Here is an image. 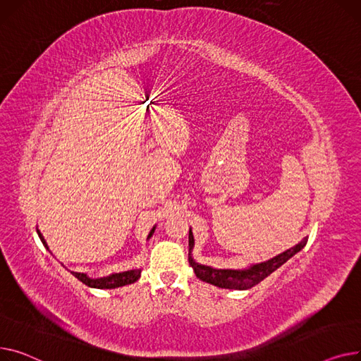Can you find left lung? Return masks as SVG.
Segmentation results:
<instances>
[{"mask_svg": "<svg viewBox=\"0 0 361 361\" xmlns=\"http://www.w3.org/2000/svg\"><path fill=\"white\" fill-rule=\"evenodd\" d=\"M305 245H306V240L287 249L286 252L280 253V255H277L267 262L252 265L247 269H214L211 267L200 265L192 259V257H190V252H189V264L192 265L197 277L205 283H209V284L221 287V288L247 290V288H252L253 286H257L258 283H261L264 279L268 277L271 272L280 268L293 255H295L299 250H302L305 247ZM192 246H194V236L189 230V250L192 249Z\"/></svg>", "mask_w": 361, "mask_h": 361, "instance_id": "left-lung-1", "label": "left lung"}]
</instances>
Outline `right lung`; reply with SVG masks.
Returning a JSON list of instances; mask_svg holds the SVG:
<instances>
[{"instance_id":"add662e5","label":"right lung","mask_w":361,"mask_h":361,"mask_svg":"<svg viewBox=\"0 0 361 361\" xmlns=\"http://www.w3.org/2000/svg\"><path fill=\"white\" fill-rule=\"evenodd\" d=\"M37 231V235L42 240V243H45L44 238H42L40 231ZM154 233V228L150 231V235H148V238H152ZM48 247V246H47ZM75 279H78L82 284H86L89 287H94V288H116V287H122V286H126V284H131V283H135L138 279H140V274H141V269H131V271H125V272H119V274H112L109 275V277H103V279H90L87 277L86 274H81V272H71Z\"/></svg>"}]
</instances>
